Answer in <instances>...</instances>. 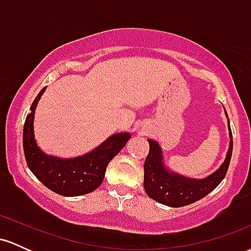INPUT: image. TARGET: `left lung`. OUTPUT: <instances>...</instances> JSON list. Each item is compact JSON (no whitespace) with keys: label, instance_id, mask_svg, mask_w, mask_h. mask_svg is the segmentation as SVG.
I'll use <instances>...</instances> for the list:
<instances>
[{"label":"left lung","instance_id":"1","mask_svg":"<svg viewBox=\"0 0 251 251\" xmlns=\"http://www.w3.org/2000/svg\"><path fill=\"white\" fill-rule=\"evenodd\" d=\"M229 131L231 139L226 160L217 171L205 179H190L168 171L163 165L162 150L159 145L149 139L150 152L144 164V188L149 197L165 205L179 208L201 200L217 188L226 177L231 159L232 133L230 125Z\"/></svg>","mask_w":251,"mask_h":251}]
</instances>
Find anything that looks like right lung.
<instances>
[{"mask_svg": "<svg viewBox=\"0 0 251 251\" xmlns=\"http://www.w3.org/2000/svg\"><path fill=\"white\" fill-rule=\"evenodd\" d=\"M40 91L30 106V113L24 126V151L28 168L45 186L55 194L67 197L81 196L94 191L105 177L108 163L128 142L129 133H118L82 157L61 159L50 157L37 148L34 138V114L37 101L45 92Z\"/></svg>", "mask_w": 251, "mask_h": 251, "instance_id": "obj_1", "label": "right lung"}]
</instances>
